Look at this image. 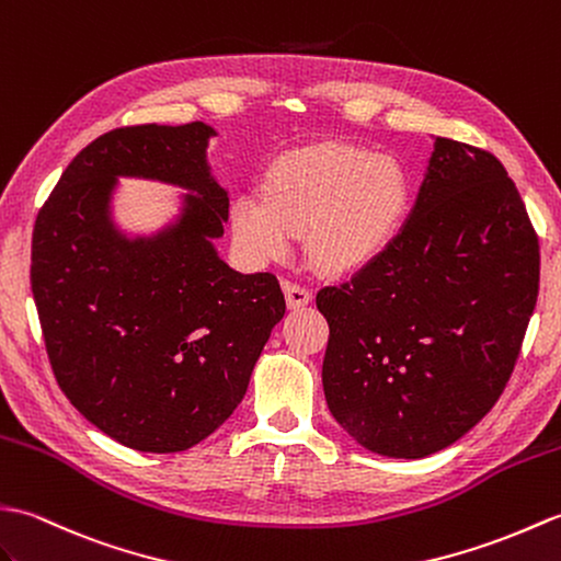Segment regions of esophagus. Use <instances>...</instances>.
I'll return each mask as SVG.
<instances>
[{
    "label": "esophagus",
    "instance_id": "esophagus-1",
    "mask_svg": "<svg viewBox=\"0 0 561 561\" xmlns=\"http://www.w3.org/2000/svg\"><path fill=\"white\" fill-rule=\"evenodd\" d=\"M283 290H285V302H288L290 309H300V307H307L309 302H312V290L305 288L302 283L285 280Z\"/></svg>",
    "mask_w": 561,
    "mask_h": 561
}]
</instances>
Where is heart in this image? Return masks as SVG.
Wrapping results in <instances>:
<instances>
[{
    "instance_id": "heart-1",
    "label": "heart",
    "mask_w": 561,
    "mask_h": 561,
    "mask_svg": "<svg viewBox=\"0 0 561 561\" xmlns=\"http://www.w3.org/2000/svg\"><path fill=\"white\" fill-rule=\"evenodd\" d=\"M410 196L405 168L367 148L321 144L283 156L264 196L244 192L230 206L234 244L254 264L290 254L307 230V252L323 273L363 266L391 240Z\"/></svg>"
}]
</instances>
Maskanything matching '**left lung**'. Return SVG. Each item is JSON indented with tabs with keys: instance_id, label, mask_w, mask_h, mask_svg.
<instances>
[{
	"instance_id": "1",
	"label": "left lung",
	"mask_w": 561,
	"mask_h": 561,
	"mask_svg": "<svg viewBox=\"0 0 561 561\" xmlns=\"http://www.w3.org/2000/svg\"><path fill=\"white\" fill-rule=\"evenodd\" d=\"M538 288L540 244L514 180L490 151L437 139L401 232L317 293L331 415L381 456L451 446L500 401Z\"/></svg>"
}]
</instances>
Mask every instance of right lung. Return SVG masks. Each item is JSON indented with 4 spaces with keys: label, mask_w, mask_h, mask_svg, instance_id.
I'll return each mask as SVG.
<instances>
[{
    "label": "right lung",
    "mask_w": 561,
    "mask_h": 561,
    "mask_svg": "<svg viewBox=\"0 0 561 561\" xmlns=\"http://www.w3.org/2000/svg\"><path fill=\"white\" fill-rule=\"evenodd\" d=\"M204 122L136 124L71 160L35 218L31 290L59 389L107 437L172 454L206 439L244 398L285 314L273 273L232 271L210 238L228 194L206 168ZM186 185L175 227L129 243L106 220L114 178Z\"/></svg>",
    "instance_id": "add662e5"
}]
</instances>
